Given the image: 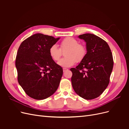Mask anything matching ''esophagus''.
<instances>
[{"label":"esophagus","instance_id":"esophagus-1","mask_svg":"<svg viewBox=\"0 0 129 129\" xmlns=\"http://www.w3.org/2000/svg\"><path fill=\"white\" fill-rule=\"evenodd\" d=\"M67 70H68L67 68H63V72H66V71H67Z\"/></svg>","mask_w":129,"mask_h":129}]
</instances>
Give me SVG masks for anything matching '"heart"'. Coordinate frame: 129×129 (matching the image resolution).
I'll return each instance as SVG.
<instances>
[{"mask_svg":"<svg viewBox=\"0 0 129 129\" xmlns=\"http://www.w3.org/2000/svg\"><path fill=\"white\" fill-rule=\"evenodd\" d=\"M64 53L65 57L57 62L58 66L62 67H70L75 64L76 62H81L85 56L87 49L85 47L80 44L75 39L68 37L60 42V48L56 45H53L49 49V54L54 61H58L62 56V52Z\"/></svg>","mask_w":129,"mask_h":129,"instance_id":"b5f03b06","label":"heart"}]
</instances>
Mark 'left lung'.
Returning <instances> with one entry per match:
<instances>
[{"label":"left lung","mask_w":129,"mask_h":129,"mask_svg":"<svg viewBox=\"0 0 129 129\" xmlns=\"http://www.w3.org/2000/svg\"><path fill=\"white\" fill-rule=\"evenodd\" d=\"M79 38L86 42L87 54L76 68H72V86L78 95L85 100L100 96L110 81L114 61L107 42L94 34L86 33Z\"/></svg>","instance_id":"left-lung-1"}]
</instances>
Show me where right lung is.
Masks as SVG:
<instances>
[{
  "label": "right lung",
  "instance_id": "obj_1",
  "mask_svg": "<svg viewBox=\"0 0 129 129\" xmlns=\"http://www.w3.org/2000/svg\"><path fill=\"white\" fill-rule=\"evenodd\" d=\"M59 39L37 33L27 38L19 46L15 59L18 81L31 98L47 99L58 87L63 69L50 57L49 49Z\"/></svg>",
  "mask_w": 129,
  "mask_h": 129
}]
</instances>
